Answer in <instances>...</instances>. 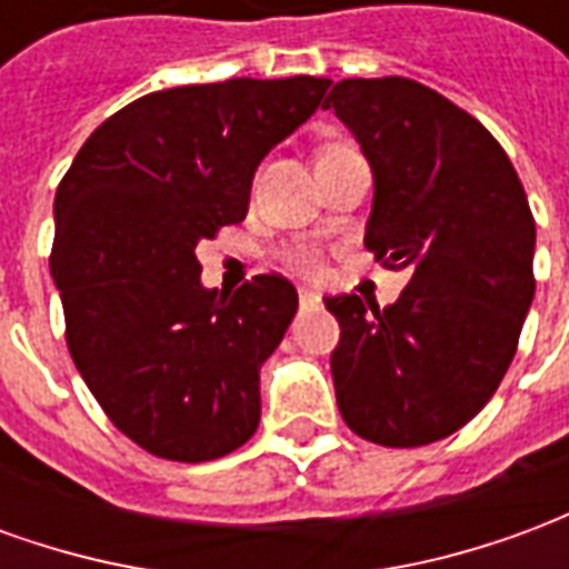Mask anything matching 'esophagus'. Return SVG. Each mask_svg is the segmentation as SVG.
Returning <instances> with one entry per match:
<instances>
[{
    "label": "esophagus",
    "mask_w": 569,
    "mask_h": 569,
    "mask_svg": "<svg viewBox=\"0 0 569 569\" xmlns=\"http://www.w3.org/2000/svg\"><path fill=\"white\" fill-rule=\"evenodd\" d=\"M298 301H301V308H313V305H320V296L313 289H308V286H301L298 289Z\"/></svg>",
    "instance_id": "34e87169"
}]
</instances>
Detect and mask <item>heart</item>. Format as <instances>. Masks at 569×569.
I'll return each instance as SVG.
<instances>
[{
    "mask_svg": "<svg viewBox=\"0 0 569 569\" xmlns=\"http://www.w3.org/2000/svg\"><path fill=\"white\" fill-rule=\"evenodd\" d=\"M292 264L301 268V271H317L320 268V261H317L313 252H298V256H292Z\"/></svg>",
    "mask_w": 569,
    "mask_h": 569,
    "instance_id": "obj_1",
    "label": "heart"
}]
</instances>
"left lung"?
<instances>
[{
  "label": "left lung",
  "instance_id": "8db88e82",
  "mask_svg": "<svg viewBox=\"0 0 569 569\" xmlns=\"http://www.w3.org/2000/svg\"><path fill=\"white\" fill-rule=\"evenodd\" d=\"M371 163L366 247L411 280L393 305L326 298L341 326V418L387 448L451 436L488 406L533 301L537 224L485 124L402 76L345 79L326 97Z\"/></svg>",
  "mask_w": 569,
  "mask_h": 569
}]
</instances>
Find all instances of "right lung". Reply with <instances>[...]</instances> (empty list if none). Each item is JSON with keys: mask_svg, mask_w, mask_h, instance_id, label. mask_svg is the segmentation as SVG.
Wrapping results in <instances>:
<instances>
[{"mask_svg": "<svg viewBox=\"0 0 569 569\" xmlns=\"http://www.w3.org/2000/svg\"><path fill=\"white\" fill-rule=\"evenodd\" d=\"M329 84L146 93L93 130L57 188L51 277L69 353L109 420L154 457L216 460L259 427V371L296 317V286L259 273L219 296L194 249L247 219L259 163Z\"/></svg>", "mask_w": 569, "mask_h": 569, "instance_id": "add662e5", "label": "right lung"}]
</instances>
